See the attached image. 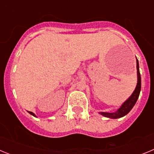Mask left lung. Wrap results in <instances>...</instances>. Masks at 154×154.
<instances>
[{"label":"left lung","instance_id":"left-lung-1","mask_svg":"<svg viewBox=\"0 0 154 154\" xmlns=\"http://www.w3.org/2000/svg\"><path fill=\"white\" fill-rule=\"evenodd\" d=\"M137 84L135 88V90L133 91L131 96L126 99V101L122 104L120 107L115 112H99V113L105 117H108L110 119H119L123 117L126 114L130 112V110L133 109L134 105L137 103L138 99L140 92L141 89V77L140 73V69H139V62L137 58Z\"/></svg>","mask_w":154,"mask_h":154}]
</instances>
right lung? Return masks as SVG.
Segmentation results:
<instances>
[{
	"label": "right lung",
	"mask_w": 154,
	"mask_h": 154,
	"mask_svg": "<svg viewBox=\"0 0 154 154\" xmlns=\"http://www.w3.org/2000/svg\"><path fill=\"white\" fill-rule=\"evenodd\" d=\"M28 112H29V113L31 114V115H32V116H35V117H37V116H36V115H35V114L34 113V112H29V111H28Z\"/></svg>",
	"instance_id": "1"
}]
</instances>
